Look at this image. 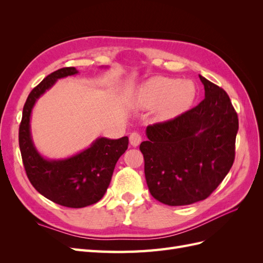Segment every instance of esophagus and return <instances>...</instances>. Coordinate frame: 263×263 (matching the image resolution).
Segmentation results:
<instances>
[{"instance_id": "1", "label": "esophagus", "mask_w": 263, "mask_h": 263, "mask_svg": "<svg viewBox=\"0 0 263 263\" xmlns=\"http://www.w3.org/2000/svg\"><path fill=\"white\" fill-rule=\"evenodd\" d=\"M129 142L133 147H137L141 142V136L138 133H132L129 136Z\"/></svg>"}]
</instances>
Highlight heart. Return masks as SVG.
<instances>
[{"label":"heart","instance_id":"obj_1","mask_svg":"<svg viewBox=\"0 0 263 263\" xmlns=\"http://www.w3.org/2000/svg\"><path fill=\"white\" fill-rule=\"evenodd\" d=\"M195 98V86L191 81L154 77L142 82L135 91L132 105L137 109H154L158 122H166L184 112Z\"/></svg>","mask_w":263,"mask_h":263}]
</instances>
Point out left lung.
Segmentation results:
<instances>
[{"instance_id":"left-lung-1","label":"left lung","mask_w":263,"mask_h":263,"mask_svg":"<svg viewBox=\"0 0 263 263\" xmlns=\"http://www.w3.org/2000/svg\"><path fill=\"white\" fill-rule=\"evenodd\" d=\"M205 99L171 121L148 126L140 144L151 195L183 206L209 197L235 159L238 116L227 93L201 74Z\"/></svg>"}]
</instances>
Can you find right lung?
Masks as SVG:
<instances>
[{
    "label": "right lung",
    "instance_id": "obj_1",
    "mask_svg": "<svg viewBox=\"0 0 263 263\" xmlns=\"http://www.w3.org/2000/svg\"><path fill=\"white\" fill-rule=\"evenodd\" d=\"M78 73L74 67H70L47 76L28 95L18 133L23 163L31 184L48 200L72 209L95 204L104 196L115 164L128 148V137L125 136L119 139L99 137L90 147L62 159L45 158L37 150L30 132V117L36 102L59 79Z\"/></svg>",
    "mask_w": 263,
    "mask_h": 263
}]
</instances>
